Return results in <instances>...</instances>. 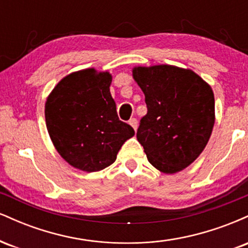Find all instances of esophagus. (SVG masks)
I'll use <instances>...</instances> for the list:
<instances>
[{
  "label": "esophagus",
  "mask_w": 248,
  "mask_h": 248,
  "mask_svg": "<svg viewBox=\"0 0 248 248\" xmlns=\"http://www.w3.org/2000/svg\"><path fill=\"white\" fill-rule=\"evenodd\" d=\"M129 124L134 128V130L138 129V120H136V119H134V118L130 119V120H129Z\"/></svg>",
  "instance_id": "34e87169"
}]
</instances>
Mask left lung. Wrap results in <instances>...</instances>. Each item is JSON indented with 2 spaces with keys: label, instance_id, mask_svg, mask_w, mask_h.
I'll return each instance as SVG.
<instances>
[{
  "label": "left lung",
  "instance_id": "1",
  "mask_svg": "<svg viewBox=\"0 0 248 248\" xmlns=\"http://www.w3.org/2000/svg\"><path fill=\"white\" fill-rule=\"evenodd\" d=\"M146 96L147 115L136 138L148 161L164 173L189 167L206 147L215 126L211 86L190 69L173 65L133 67Z\"/></svg>",
  "mask_w": 248,
  "mask_h": 248
}]
</instances>
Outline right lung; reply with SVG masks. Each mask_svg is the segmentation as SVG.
I'll return each mask as SVG.
<instances>
[{"mask_svg": "<svg viewBox=\"0 0 248 248\" xmlns=\"http://www.w3.org/2000/svg\"><path fill=\"white\" fill-rule=\"evenodd\" d=\"M112 75L93 67L65 76L45 102L53 146L70 166L94 172L110 166L135 132L119 120L110 94Z\"/></svg>", "mask_w": 248, "mask_h": 248, "instance_id": "add662e5", "label": "right lung"}]
</instances>
